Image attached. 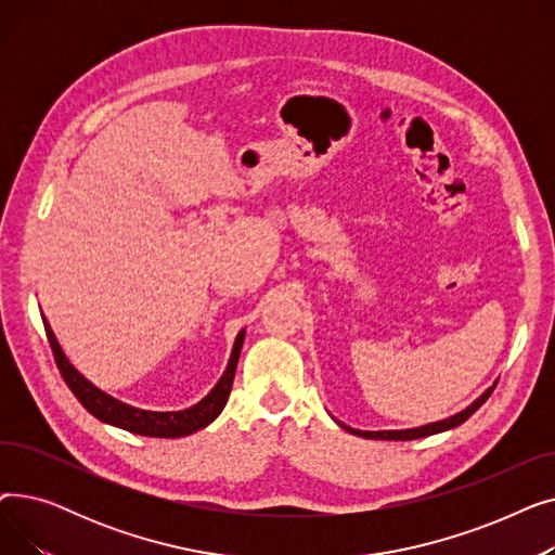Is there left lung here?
Here are the masks:
<instances>
[{"instance_id":"1","label":"left lung","mask_w":555,"mask_h":555,"mask_svg":"<svg viewBox=\"0 0 555 555\" xmlns=\"http://www.w3.org/2000/svg\"><path fill=\"white\" fill-rule=\"evenodd\" d=\"M494 385L490 389H486L470 406H465L463 412L446 418V421H436V423H429V425H423V427H412V429H385V431H362V429H353L348 427L344 423H339V427H344L346 431H351L356 436H362V439H377V441H414V439H423V436H431V434H439V431H446V429H452V427H459L461 423L468 421L479 406L490 398Z\"/></svg>"}]
</instances>
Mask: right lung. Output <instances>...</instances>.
Returning a JSON list of instances; mask_svg holds the SVG:
<instances>
[{
	"mask_svg": "<svg viewBox=\"0 0 555 555\" xmlns=\"http://www.w3.org/2000/svg\"><path fill=\"white\" fill-rule=\"evenodd\" d=\"M44 331H47V339H49V346L53 351L55 364H57V369H61L63 380L67 383V387L72 389V393L78 398V402L85 406L87 412L107 425L121 427V429H128L132 434H141V436H155V439H180V436H189L202 427H207L209 423H214L220 416V412L224 410V404L229 400L233 375H236L241 348L245 341V331H241L236 341H233L229 364L218 380V385L197 404H193V406H189V410H182V412H149V410H139V406L116 400V398L107 396L105 391H101L99 387H94L85 375H80L69 364L61 344H57L53 331L49 328L47 319H44Z\"/></svg>",
	"mask_w": 555,
	"mask_h": 555,
	"instance_id": "add662e5",
	"label": "right lung"
}]
</instances>
